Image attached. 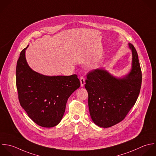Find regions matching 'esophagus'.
I'll list each match as a JSON object with an SVG mask.
<instances>
[{
	"label": "esophagus",
	"instance_id": "1",
	"mask_svg": "<svg viewBox=\"0 0 156 156\" xmlns=\"http://www.w3.org/2000/svg\"><path fill=\"white\" fill-rule=\"evenodd\" d=\"M80 81L81 86V87H83L84 85V84H85V80H84V78L83 76H81V77L80 78Z\"/></svg>",
	"mask_w": 156,
	"mask_h": 156
}]
</instances>
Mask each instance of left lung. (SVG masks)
<instances>
[{"mask_svg":"<svg viewBox=\"0 0 156 156\" xmlns=\"http://www.w3.org/2000/svg\"><path fill=\"white\" fill-rule=\"evenodd\" d=\"M132 51L130 72L116 77L100 68L87 75L85 88L88 92V105L94 123L101 128H109L122 122L135 105L142 85V72L138 54L129 43Z\"/></svg>","mask_w":156,"mask_h":156,"instance_id":"8db88e82","label":"left lung"}]
</instances>
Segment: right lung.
Returning <instances> with one entry per match:
<instances>
[{"mask_svg":"<svg viewBox=\"0 0 156 156\" xmlns=\"http://www.w3.org/2000/svg\"><path fill=\"white\" fill-rule=\"evenodd\" d=\"M23 49L16 66V87L20 106L37 125L52 128L59 123L69 97L80 86L76 75L46 76L32 70Z\"/></svg>","mask_w":156,"mask_h":156,"instance_id":"right-lung-1","label":"right lung"}]
</instances>
